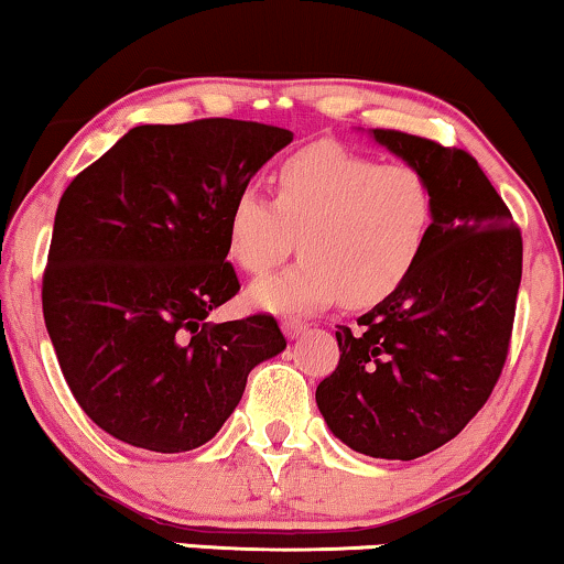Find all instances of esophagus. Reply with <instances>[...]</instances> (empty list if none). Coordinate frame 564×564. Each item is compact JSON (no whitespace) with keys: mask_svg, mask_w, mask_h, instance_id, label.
Masks as SVG:
<instances>
[{"mask_svg":"<svg viewBox=\"0 0 564 564\" xmlns=\"http://www.w3.org/2000/svg\"><path fill=\"white\" fill-rule=\"evenodd\" d=\"M306 330V323L302 319H283V333L289 335V338H299Z\"/></svg>","mask_w":564,"mask_h":564,"instance_id":"1","label":"esophagus"}]
</instances>
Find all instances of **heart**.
<instances>
[{
  "instance_id": "1",
  "label": "heart",
  "mask_w": 564,
  "mask_h": 564,
  "mask_svg": "<svg viewBox=\"0 0 564 564\" xmlns=\"http://www.w3.org/2000/svg\"><path fill=\"white\" fill-rule=\"evenodd\" d=\"M432 218V187L419 169L317 142L278 163L275 199L258 189L234 197L229 254L260 278L281 268L302 237V262L252 286V302L275 312L319 310L340 296L369 306L416 268Z\"/></svg>"
}]
</instances>
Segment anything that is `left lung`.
<instances>
[{
	"mask_svg": "<svg viewBox=\"0 0 564 564\" xmlns=\"http://www.w3.org/2000/svg\"><path fill=\"white\" fill-rule=\"evenodd\" d=\"M375 140L430 182V239L393 294L338 325V367L315 398L351 451L413 460L451 442L500 380L523 237L471 153L382 127Z\"/></svg>",
	"mask_w": 564,
	"mask_h": 564,
	"instance_id": "left-lung-1",
	"label": "left lung"
}]
</instances>
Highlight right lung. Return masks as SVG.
<instances>
[{
	"label": "right lung",
	"mask_w": 564,
	"mask_h": 564,
	"mask_svg": "<svg viewBox=\"0 0 564 564\" xmlns=\"http://www.w3.org/2000/svg\"><path fill=\"white\" fill-rule=\"evenodd\" d=\"M283 127L241 119L142 124L83 169L56 208L41 302L80 409L127 445L195 451L247 375L286 348L273 315L208 323L239 294L229 210Z\"/></svg>",
	"instance_id": "obj_1"
}]
</instances>
